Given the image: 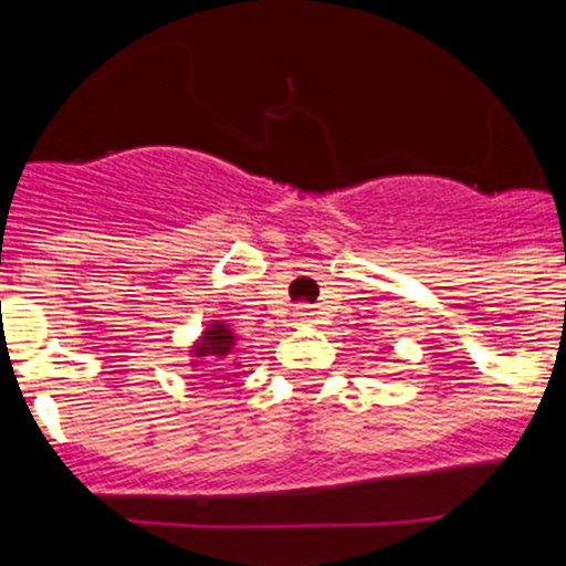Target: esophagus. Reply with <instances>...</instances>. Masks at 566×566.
<instances>
[{"label":"esophagus","instance_id":"34e87169","mask_svg":"<svg viewBox=\"0 0 566 566\" xmlns=\"http://www.w3.org/2000/svg\"><path fill=\"white\" fill-rule=\"evenodd\" d=\"M293 317H295V323H298V325L312 323V310H310V306H306V304H301L298 310H295Z\"/></svg>","mask_w":566,"mask_h":566}]
</instances>
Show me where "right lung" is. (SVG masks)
<instances>
[{
  "mask_svg": "<svg viewBox=\"0 0 566 566\" xmlns=\"http://www.w3.org/2000/svg\"><path fill=\"white\" fill-rule=\"evenodd\" d=\"M232 350H235V334L224 323H210V328L205 331L202 339L193 345L191 353L197 358H224Z\"/></svg>",
  "mask_w": 566,
  "mask_h": 566,
  "instance_id": "obj_1",
  "label": "right lung"
}]
</instances>
